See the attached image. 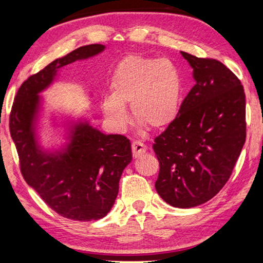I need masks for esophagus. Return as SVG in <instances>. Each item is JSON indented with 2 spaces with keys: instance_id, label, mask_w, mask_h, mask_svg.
<instances>
[{
  "instance_id": "obj_1",
  "label": "esophagus",
  "mask_w": 263,
  "mask_h": 263,
  "mask_svg": "<svg viewBox=\"0 0 263 263\" xmlns=\"http://www.w3.org/2000/svg\"><path fill=\"white\" fill-rule=\"evenodd\" d=\"M132 149H133V156L134 158H138L143 154L147 151V146L145 143L140 142V141H133L132 143Z\"/></svg>"
}]
</instances>
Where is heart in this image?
Returning a JSON list of instances; mask_svg holds the SVG:
<instances>
[{"instance_id":"obj_1","label":"heart","mask_w":263,"mask_h":263,"mask_svg":"<svg viewBox=\"0 0 263 263\" xmlns=\"http://www.w3.org/2000/svg\"><path fill=\"white\" fill-rule=\"evenodd\" d=\"M110 97L102 100V109L111 123H128L125 105L133 118L153 130L168 127L181 110L183 78L170 60L142 55L122 59L111 74Z\"/></svg>"}]
</instances>
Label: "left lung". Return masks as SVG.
<instances>
[{
	"instance_id": "8db88e82",
	"label": "left lung",
	"mask_w": 263,
	"mask_h": 263,
	"mask_svg": "<svg viewBox=\"0 0 263 263\" xmlns=\"http://www.w3.org/2000/svg\"><path fill=\"white\" fill-rule=\"evenodd\" d=\"M181 53L196 84L177 118L154 139L156 189L171 206L192 208L217 195L232 175L247 138L246 93L220 61Z\"/></svg>"
}]
</instances>
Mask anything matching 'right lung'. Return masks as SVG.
<instances>
[{"instance_id": "right-lung-1", "label": "right lung", "mask_w": 263, "mask_h": 263, "mask_svg": "<svg viewBox=\"0 0 263 263\" xmlns=\"http://www.w3.org/2000/svg\"><path fill=\"white\" fill-rule=\"evenodd\" d=\"M103 50L102 44L81 46L30 75L17 89L9 115V130L24 179L51 210L71 220H98L109 213L122 172L132 161L130 141L124 135H105L80 124L74 129L67 152L50 157L37 148L31 125L37 93L52 81L56 70Z\"/></svg>"}]
</instances>
